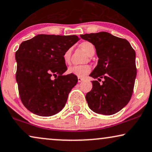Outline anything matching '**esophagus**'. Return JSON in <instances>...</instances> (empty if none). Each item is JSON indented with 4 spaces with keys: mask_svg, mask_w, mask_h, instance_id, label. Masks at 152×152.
Returning <instances> with one entry per match:
<instances>
[{
    "mask_svg": "<svg viewBox=\"0 0 152 152\" xmlns=\"http://www.w3.org/2000/svg\"><path fill=\"white\" fill-rule=\"evenodd\" d=\"M83 80V78H80V77H78V83L82 82Z\"/></svg>",
    "mask_w": 152,
    "mask_h": 152,
    "instance_id": "34e87169",
    "label": "esophagus"
}]
</instances>
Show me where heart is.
Segmentation results:
<instances>
[{"label":"heart","mask_w":152,"mask_h":152,"mask_svg":"<svg viewBox=\"0 0 152 152\" xmlns=\"http://www.w3.org/2000/svg\"><path fill=\"white\" fill-rule=\"evenodd\" d=\"M80 46L88 56H91L94 53V46L91 42H83L80 44ZM71 53H72L71 48H68L64 52L63 55H62V58H63L64 63L69 64L70 62ZM91 70H92V68L89 64H83V65H74L70 66V67H69L67 72L69 74H74L78 77L82 78L90 74Z\"/></svg>","instance_id":"1"}]
</instances>
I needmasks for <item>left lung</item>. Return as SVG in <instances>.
<instances>
[{
  "instance_id": "1",
  "label": "left lung",
  "mask_w": 152,
  "mask_h": 152,
  "mask_svg": "<svg viewBox=\"0 0 152 152\" xmlns=\"http://www.w3.org/2000/svg\"><path fill=\"white\" fill-rule=\"evenodd\" d=\"M80 37L93 44L99 58L90 76L99 81L104 78L102 84L92 81V90L86 96L88 106L99 114H115L126 106L132 96L137 74L135 50L126 39L106 32Z\"/></svg>"
}]
</instances>
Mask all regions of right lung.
<instances>
[{"instance_id": "1", "label": "right lung", "mask_w": 152, "mask_h": 152, "mask_svg": "<svg viewBox=\"0 0 152 152\" xmlns=\"http://www.w3.org/2000/svg\"><path fill=\"white\" fill-rule=\"evenodd\" d=\"M78 39L76 35L42 34L20 44L15 53L16 80L21 102L31 113L52 116L65 106L78 78L63 75L67 68L62 55Z\"/></svg>"}]
</instances>
